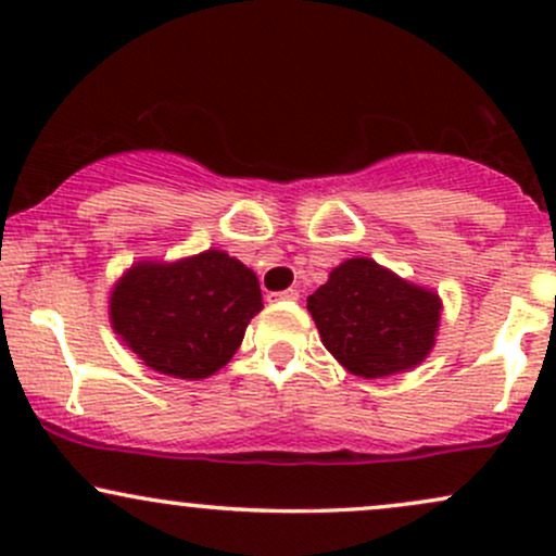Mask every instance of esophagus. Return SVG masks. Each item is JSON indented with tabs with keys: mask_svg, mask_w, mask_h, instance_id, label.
<instances>
[{
	"mask_svg": "<svg viewBox=\"0 0 556 556\" xmlns=\"http://www.w3.org/2000/svg\"><path fill=\"white\" fill-rule=\"evenodd\" d=\"M300 298V292L298 290H282V292H269V295H266V300H269V303H279V300H298Z\"/></svg>",
	"mask_w": 556,
	"mask_h": 556,
	"instance_id": "34e87169",
	"label": "esophagus"
}]
</instances>
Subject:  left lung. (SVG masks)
Returning <instances> with one entry per match:
<instances>
[{
	"instance_id": "8db88e82",
	"label": "left lung",
	"mask_w": 556,
	"mask_h": 556,
	"mask_svg": "<svg viewBox=\"0 0 556 556\" xmlns=\"http://www.w3.org/2000/svg\"><path fill=\"white\" fill-rule=\"evenodd\" d=\"M439 298L381 269L371 258H350L308 295L324 348L348 371L379 379L418 366L433 348Z\"/></svg>"
}]
</instances>
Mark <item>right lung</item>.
<instances>
[{
  "label": "right lung",
  "instance_id": "add662e5",
  "mask_svg": "<svg viewBox=\"0 0 556 556\" xmlns=\"http://www.w3.org/2000/svg\"><path fill=\"white\" fill-rule=\"evenodd\" d=\"M264 308L256 274L222 251L136 264L112 292V327L146 366L206 379L238 353Z\"/></svg>",
  "mask_w": 556,
  "mask_h": 556
}]
</instances>
